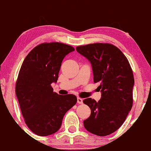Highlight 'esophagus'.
<instances>
[{
	"instance_id": "esophagus-1",
	"label": "esophagus",
	"mask_w": 151,
	"mask_h": 151,
	"mask_svg": "<svg viewBox=\"0 0 151 151\" xmlns=\"http://www.w3.org/2000/svg\"><path fill=\"white\" fill-rule=\"evenodd\" d=\"M77 103L78 104H82L83 103V99L81 98H77Z\"/></svg>"
}]
</instances>
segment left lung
I'll return each mask as SVG.
<instances>
[{"label": "left lung", "mask_w": 151, "mask_h": 151, "mask_svg": "<svg viewBox=\"0 0 151 151\" xmlns=\"http://www.w3.org/2000/svg\"><path fill=\"white\" fill-rule=\"evenodd\" d=\"M76 49L90 62L94 82L99 83L101 92L99 102L91 98L83 100L91 109L84 127L99 136L108 135L122 126L132 108V69L125 55L112 44H90Z\"/></svg>", "instance_id": "8db88e82"}]
</instances>
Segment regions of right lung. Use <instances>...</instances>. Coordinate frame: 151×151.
<instances>
[{
	"label": "right lung",
	"mask_w": 151,
	"mask_h": 151,
	"mask_svg": "<svg viewBox=\"0 0 151 151\" xmlns=\"http://www.w3.org/2000/svg\"><path fill=\"white\" fill-rule=\"evenodd\" d=\"M75 50L59 42L44 43L27 55L19 72L16 94L25 123L40 136L53 134L60 129L65 114L75 105L73 94L61 96L53 92L61 62Z\"/></svg>",
	"instance_id": "add662e5"
}]
</instances>
